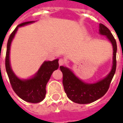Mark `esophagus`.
<instances>
[{
    "mask_svg": "<svg viewBox=\"0 0 123 123\" xmlns=\"http://www.w3.org/2000/svg\"><path fill=\"white\" fill-rule=\"evenodd\" d=\"M59 64L60 66H62L64 64V60L62 59H60L59 60Z\"/></svg>",
    "mask_w": 123,
    "mask_h": 123,
    "instance_id": "obj_1",
    "label": "esophagus"
}]
</instances>
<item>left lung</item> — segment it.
<instances>
[{
    "label": "left lung",
    "instance_id": "left-lung-1",
    "mask_svg": "<svg viewBox=\"0 0 123 123\" xmlns=\"http://www.w3.org/2000/svg\"><path fill=\"white\" fill-rule=\"evenodd\" d=\"M99 33L107 36L112 43L113 48V67L111 72L103 80L94 84H88L78 78L73 72L67 67H60L62 72V84L67 95L73 102L80 104H87L98 100L105 95L108 90L117 67V43L113 35L108 28L99 24Z\"/></svg>",
    "mask_w": 123,
    "mask_h": 123
}]
</instances>
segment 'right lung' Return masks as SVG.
<instances>
[{
	"label": "right lung",
	"instance_id": "add662e5",
	"mask_svg": "<svg viewBox=\"0 0 123 123\" xmlns=\"http://www.w3.org/2000/svg\"><path fill=\"white\" fill-rule=\"evenodd\" d=\"M34 21L26 22L18 25L10 34L7 43L5 67L10 82L14 92L23 100L30 103H36L43 100L46 94V85L52 73L59 68V59L53 61H45L37 72L33 78L28 80H21L15 75L10 64V49L13 38L19 27L27 25Z\"/></svg>",
	"mask_w": 123,
	"mask_h": 123
}]
</instances>
